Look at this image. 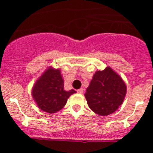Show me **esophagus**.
<instances>
[{
    "label": "esophagus",
    "mask_w": 153,
    "mask_h": 153,
    "mask_svg": "<svg viewBox=\"0 0 153 153\" xmlns=\"http://www.w3.org/2000/svg\"><path fill=\"white\" fill-rule=\"evenodd\" d=\"M77 93H79V94H82L83 93V88H80L79 90H77Z\"/></svg>",
    "instance_id": "1"
}]
</instances>
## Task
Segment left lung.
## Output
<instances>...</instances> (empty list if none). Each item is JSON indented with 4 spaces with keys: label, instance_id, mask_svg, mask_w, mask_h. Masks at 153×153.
Segmentation results:
<instances>
[{
    "label": "left lung",
    "instance_id": "obj_1",
    "mask_svg": "<svg viewBox=\"0 0 153 153\" xmlns=\"http://www.w3.org/2000/svg\"><path fill=\"white\" fill-rule=\"evenodd\" d=\"M126 94V86L124 81L107 67L93 75L85 97L92 111L100 116H108L121 106Z\"/></svg>",
    "mask_w": 153,
    "mask_h": 153
}]
</instances>
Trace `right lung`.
I'll use <instances>...</instances> for the list:
<instances>
[{
    "mask_svg": "<svg viewBox=\"0 0 153 153\" xmlns=\"http://www.w3.org/2000/svg\"><path fill=\"white\" fill-rule=\"evenodd\" d=\"M76 91L64 90V81L59 69L50 67L44 71L32 89V97L41 110L48 113L60 111L70 95Z\"/></svg>",
    "mask_w": 153,
    "mask_h": 153,
    "instance_id": "1",
    "label": "right lung"
}]
</instances>
